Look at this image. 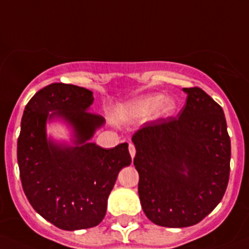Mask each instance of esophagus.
Instances as JSON below:
<instances>
[{"mask_svg":"<svg viewBox=\"0 0 249 249\" xmlns=\"http://www.w3.org/2000/svg\"><path fill=\"white\" fill-rule=\"evenodd\" d=\"M129 151H130L131 157H132V160H133V158H135V155H136V149H135V145H133L132 143L129 144Z\"/></svg>","mask_w":249,"mask_h":249,"instance_id":"34e87169","label":"esophagus"}]
</instances>
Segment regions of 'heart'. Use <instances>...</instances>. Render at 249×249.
I'll return each mask as SVG.
<instances>
[{
  "label": "heart",
  "mask_w": 249,
  "mask_h": 249,
  "mask_svg": "<svg viewBox=\"0 0 249 249\" xmlns=\"http://www.w3.org/2000/svg\"><path fill=\"white\" fill-rule=\"evenodd\" d=\"M177 110V102L173 97L149 94L136 98L117 106L116 113L124 119H141L152 116L155 119H166Z\"/></svg>",
  "instance_id": "obj_1"
}]
</instances>
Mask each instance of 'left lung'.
<instances>
[{"label": "left lung", "mask_w": 249, "mask_h": 249, "mask_svg": "<svg viewBox=\"0 0 249 249\" xmlns=\"http://www.w3.org/2000/svg\"><path fill=\"white\" fill-rule=\"evenodd\" d=\"M177 118L145 123L132 136L138 194L155 225L198 223L222 200L229 179L231 139L222 107L198 87L183 89Z\"/></svg>", "instance_id": "1"}]
</instances>
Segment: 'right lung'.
I'll list each match as a JSON object with an SVG mask.
<instances>
[{"mask_svg":"<svg viewBox=\"0 0 249 249\" xmlns=\"http://www.w3.org/2000/svg\"><path fill=\"white\" fill-rule=\"evenodd\" d=\"M93 92L62 83L43 87L29 100L21 119L18 163L22 188L37 214L64 231L99 225L119 171L131 164L129 144L104 149L91 141L105 125L91 113ZM61 124L70 141L49 135Z\"/></svg>","mask_w":249,"mask_h":249,"instance_id":"1","label":"right lung"}]
</instances>
